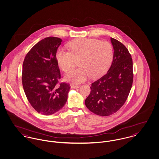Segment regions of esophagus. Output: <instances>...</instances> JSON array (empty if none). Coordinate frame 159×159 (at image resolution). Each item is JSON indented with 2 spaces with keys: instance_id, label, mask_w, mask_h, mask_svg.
I'll return each instance as SVG.
<instances>
[{
  "instance_id": "esophagus-1",
  "label": "esophagus",
  "mask_w": 159,
  "mask_h": 159,
  "mask_svg": "<svg viewBox=\"0 0 159 159\" xmlns=\"http://www.w3.org/2000/svg\"><path fill=\"white\" fill-rule=\"evenodd\" d=\"M70 87H71V88H72V89H78V88H80V85L72 84V85H70Z\"/></svg>"
}]
</instances>
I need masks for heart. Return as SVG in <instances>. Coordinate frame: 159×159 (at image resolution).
Returning a JSON list of instances; mask_svg holds the SVG:
<instances>
[{"label": "heart", "instance_id": "1", "mask_svg": "<svg viewBox=\"0 0 159 159\" xmlns=\"http://www.w3.org/2000/svg\"><path fill=\"white\" fill-rule=\"evenodd\" d=\"M70 51L59 49L56 58L59 67L68 73L77 63L80 67L65 76L67 81L81 83L90 76L97 78L110 67L114 56L111 44L96 39L79 38L69 43Z\"/></svg>", "mask_w": 159, "mask_h": 159}]
</instances>
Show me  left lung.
I'll use <instances>...</instances> for the list:
<instances>
[{"mask_svg": "<svg viewBox=\"0 0 159 159\" xmlns=\"http://www.w3.org/2000/svg\"><path fill=\"white\" fill-rule=\"evenodd\" d=\"M114 48L112 65L107 73L92 84L85 100L87 108L100 116H108L124 105L133 83V61L125 46L111 38Z\"/></svg>", "mask_w": 159, "mask_h": 159, "instance_id": "left-lung-1", "label": "left lung"}]
</instances>
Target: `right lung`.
Wrapping results in <instances>:
<instances>
[{
  "instance_id": "add662e5",
  "label": "right lung",
  "mask_w": 159,
  "mask_h": 159,
  "mask_svg": "<svg viewBox=\"0 0 159 159\" xmlns=\"http://www.w3.org/2000/svg\"><path fill=\"white\" fill-rule=\"evenodd\" d=\"M62 40L48 37L28 52L23 64L22 83L29 103L38 112L49 116L65 105L69 84L61 83L56 54Z\"/></svg>"
}]
</instances>
